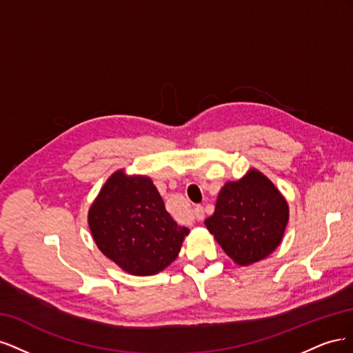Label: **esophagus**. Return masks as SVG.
<instances>
[{
    "label": "esophagus",
    "mask_w": 353,
    "mask_h": 353,
    "mask_svg": "<svg viewBox=\"0 0 353 353\" xmlns=\"http://www.w3.org/2000/svg\"><path fill=\"white\" fill-rule=\"evenodd\" d=\"M193 216L196 221H203L205 219V210H203L201 206H197L194 210H193Z\"/></svg>",
    "instance_id": "esophagus-1"
}]
</instances>
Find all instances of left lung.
<instances>
[{"label": "left lung", "instance_id": "obj_1", "mask_svg": "<svg viewBox=\"0 0 353 353\" xmlns=\"http://www.w3.org/2000/svg\"><path fill=\"white\" fill-rule=\"evenodd\" d=\"M288 205L276 187L259 170L219 191L215 212L206 227L230 258L239 265L265 259L283 240Z\"/></svg>", "mask_w": 353, "mask_h": 353}]
</instances>
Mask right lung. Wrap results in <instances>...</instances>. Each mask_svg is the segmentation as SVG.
I'll list each match as a JSON object with an SVG mask.
<instances>
[{
  "label": "right lung",
  "mask_w": 353,
  "mask_h": 353,
  "mask_svg": "<svg viewBox=\"0 0 353 353\" xmlns=\"http://www.w3.org/2000/svg\"><path fill=\"white\" fill-rule=\"evenodd\" d=\"M92 239L104 256L132 275H154L172 263L188 228L165 209L153 181L119 169L90 208Z\"/></svg>",
  "instance_id": "1"
}]
</instances>
